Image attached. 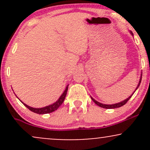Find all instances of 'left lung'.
Here are the masks:
<instances>
[{"label": "left lung", "instance_id": "1", "mask_svg": "<svg viewBox=\"0 0 150 150\" xmlns=\"http://www.w3.org/2000/svg\"><path fill=\"white\" fill-rule=\"evenodd\" d=\"M130 33L131 34V35H132V36H133V34H132V32H131V31H130ZM142 73H141V76H140V80H139V82H138V84H137V87H136V89H135V91H134V92L132 93V94H131V95H130V97H129L128 98H127L126 99H125V100H123V101H120V102L116 103V104H102V103H100V102H99V101H96L95 99H94V98H92V97H91V96H90V97H91V99H92V101H94V102L96 104L98 105V106H100V107H101V108H107V109H110V108H119V107H120V106H123V105L126 104V103H127V101H128L129 100V99H130V98H131V97H132V94H133L134 93H135V91L137 90V88H138V87H139V86H140V85L141 80H142Z\"/></svg>", "mask_w": 150, "mask_h": 150}]
</instances>
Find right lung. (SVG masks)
<instances>
[{
    "instance_id": "right-lung-1",
    "label": "right lung",
    "mask_w": 150,
    "mask_h": 150,
    "mask_svg": "<svg viewBox=\"0 0 150 150\" xmlns=\"http://www.w3.org/2000/svg\"><path fill=\"white\" fill-rule=\"evenodd\" d=\"M68 85H68L66 86L64 92H63V94H61V97L58 98V100L56 101V102L53 103V104L49 105V106H44V107H42V108H33V107H31V106L25 104V103H23L22 101H21L22 104L25 105L26 107H27V108H29L31 111H32V112H34V113H38V114H45V113H49L53 112V111H55L56 110H57L58 108H59V106H61L62 104H63V101H64L65 98V97H66L67 92H68Z\"/></svg>"
}]
</instances>
